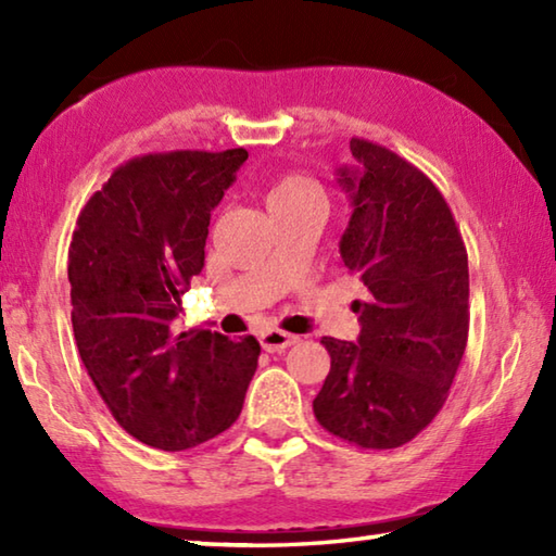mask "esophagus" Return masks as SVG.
<instances>
[{"mask_svg":"<svg viewBox=\"0 0 556 556\" xmlns=\"http://www.w3.org/2000/svg\"><path fill=\"white\" fill-rule=\"evenodd\" d=\"M294 343H296V336L279 331V328H269V331H265V333L260 336L262 351H267V353H281V351H287V348L294 345Z\"/></svg>","mask_w":556,"mask_h":556,"instance_id":"1","label":"esophagus"}]
</instances>
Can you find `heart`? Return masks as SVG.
<instances>
[{
    "instance_id": "obj_1",
    "label": "heart",
    "mask_w": 556,
    "mask_h": 556,
    "mask_svg": "<svg viewBox=\"0 0 556 556\" xmlns=\"http://www.w3.org/2000/svg\"><path fill=\"white\" fill-rule=\"evenodd\" d=\"M306 199H321V191L312 178L301 174H281L267 191V205L271 208H287Z\"/></svg>"
}]
</instances>
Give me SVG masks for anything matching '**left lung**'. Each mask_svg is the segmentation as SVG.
<instances>
[{
  "label": "left lung",
  "mask_w": 556,
  "mask_h": 556,
  "mask_svg": "<svg viewBox=\"0 0 556 556\" xmlns=\"http://www.w3.org/2000/svg\"><path fill=\"white\" fill-rule=\"evenodd\" d=\"M338 168L353 213L341 238L365 301L357 341L321 338L331 372L314 400L326 431L397 448L444 407L468 341V255L439 188L390 149L351 139Z\"/></svg>",
  "instance_id": "left-lung-1"
}]
</instances>
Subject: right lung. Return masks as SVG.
<instances>
[{"instance_id": "add662e5", "label": "right lung", "mask_w": 556, "mask_h": 556, "mask_svg": "<svg viewBox=\"0 0 556 556\" xmlns=\"http://www.w3.org/2000/svg\"><path fill=\"white\" fill-rule=\"evenodd\" d=\"M244 159L242 147L137 156L75 223L68 281L80 361L117 425L147 446L184 451L223 434L257 370L255 336L174 326L203 269L211 211Z\"/></svg>"}]
</instances>
